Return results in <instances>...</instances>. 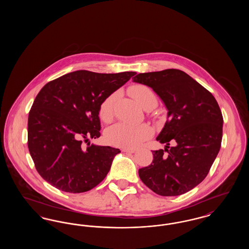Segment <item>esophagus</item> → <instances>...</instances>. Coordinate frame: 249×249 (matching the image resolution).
I'll list each match as a JSON object with an SVG mask.
<instances>
[{
    "mask_svg": "<svg viewBox=\"0 0 249 249\" xmlns=\"http://www.w3.org/2000/svg\"><path fill=\"white\" fill-rule=\"evenodd\" d=\"M136 151L135 148H123L122 152H126V153H134Z\"/></svg>",
    "mask_w": 249,
    "mask_h": 249,
    "instance_id": "obj_1",
    "label": "esophagus"
}]
</instances>
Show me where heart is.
Returning <instances> with one entry per match:
<instances>
[{
  "mask_svg": "<svg viewBox=\"0 0 249 249\" xmlns=\"http://www.w3.org/2000/svg\"><path fill=\"white\" fill-rule=\"evenodd\" d=\"M129 93L145 110L153 109L158 105V99L154 92L148 87L142 84L131 86L129 89ZM116 100L117 93H112L100 104L99 117L104 122H109L113 119ZM152 133V128L146 123L130 125L119 122L107 128L105 131V139L112 145L130 148L139 145L141 142L148 139Z\"/></svg>",
  "mask_w": 249,
  "mask_h": 249,
  "instance_id": "heart-1",
  "label": "heart"
}]
</instances>
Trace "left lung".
I'll return each instance as SVG.
<instances>
[{
  "label": "left lung",
  "mask_w": 249,
  "mask_h": 249,
  "mask_svg": "<svg viewBox=\"0 0 249 249\" xmlns=\"http://www.w3.org/2000/svg\"><path fill=\"white\" fill-rule=\"evenodd\" d=\"M132 80L150 87L168 110L156 138L165 148L152 151V163L139 169V177L160 196L184 194L206 178L219 152L223 117L218 104L201 84L178 69L138 73Z\"/></svg>",
  "instance_id": "left-lung-1"
}]
</instances>
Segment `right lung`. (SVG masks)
Segmentation results:
<instances>
[{
  "mask_svg": "<svg viewBox=\"0 0 249 249\" xmlns=\"http://www.w3.org/2000/svg\"><path fill=\"white\" fill-rule=\"evenodd\" d=\"M135 73L79 70L42 88L29 113L28 147L37 172L50 185L81 193L106 178L120 150L88 141L101 136L100 104Z\"/></svg>",
  "mask_w": 249,
  "mask_h": 249,
  "instance_id": "1",
  "label": "right lung"
}]
</instances>
